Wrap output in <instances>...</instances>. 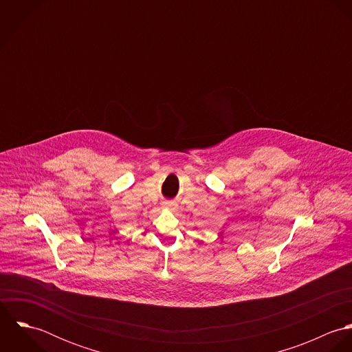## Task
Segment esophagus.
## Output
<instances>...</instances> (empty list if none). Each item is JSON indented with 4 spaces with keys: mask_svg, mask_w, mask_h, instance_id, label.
Instances as JSON below:
<instances>
[{
    "mask_svg": "<svg viewBox=\"0 0 352 352\" xmlns=\"http://www.w3.org/2000/svg\"><path fill=\"white\" fill-rule=\"evenodd\" d=\"M164 207H165V208H172L173 204H172L170 201H164Z\"/></svg>",
    "mask_w": 352,
    "mask_h": 352,
    "instance_id": "esophagus-1",
    "label": "esophagus"
}]
</instances>
